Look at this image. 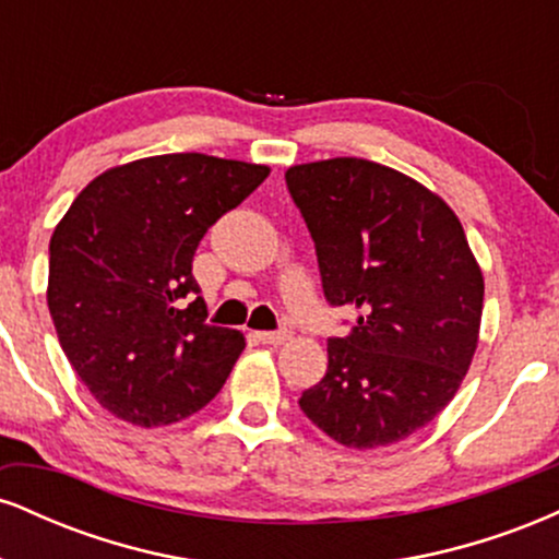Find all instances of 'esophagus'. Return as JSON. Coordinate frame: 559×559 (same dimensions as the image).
<instances>
[{
    "label": "esophagus",
    "instance_id": "34e87169",
    "mask_svg": "<svg viewBox=\"0 0 559 559\" xmlns=\"http://www.w3.org/2000/svg\"><path fill=\"white\" fill-rule=\"evenodd\" d=\"M258 338L262 344H273V346H278V344H284L286 338H288V333L286 331H260L258 333Z\"/></svg>",
    "mask_w": 559,
    "mask_h": 559
}]
</instances>
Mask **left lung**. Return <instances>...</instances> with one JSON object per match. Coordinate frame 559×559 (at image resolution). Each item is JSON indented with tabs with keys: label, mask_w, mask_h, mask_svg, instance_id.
I'll list each match as a JSON object with an SVG mask.
<instances>
[{
	"label": "left lung",
	"mask_w": 559,
	"mask_h": 559,
	"mask_svg": "<svg viewBox=\"0 0 559 559\" xmlns=\"http://www.w3.org/2000/svg\"><path fill=\"white\" fill-rule=\"evenodd\" d=\"M286 186L316 241L323 294L357 310L299 407L323 433L376 449L428 426L478 346L484 275L457 215L404 173L360 157L294 165Z\"/></svg>",
	"instance_id": "1"
}]
</instances>
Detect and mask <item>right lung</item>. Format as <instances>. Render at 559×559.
<instances>
[{
	"label": "right lung",
	"mask_w": 559,
	"mask_h": 559,
	"mask_svg": "<svg viewBox=\"0 0 559 559\" xmlns=\"http://www.w3.org/2000/svg\"><path fill=\"white\" fill-rule=\"evenodd\" d=\"M267 173L199 152L144 157L96 176L57 223L47 286L57 338L115 418L168 426L223 389L243 336L204 323L191 262Z\"/></svg>",
	"instance_id": "right-lung-1"
}]
</instances>
